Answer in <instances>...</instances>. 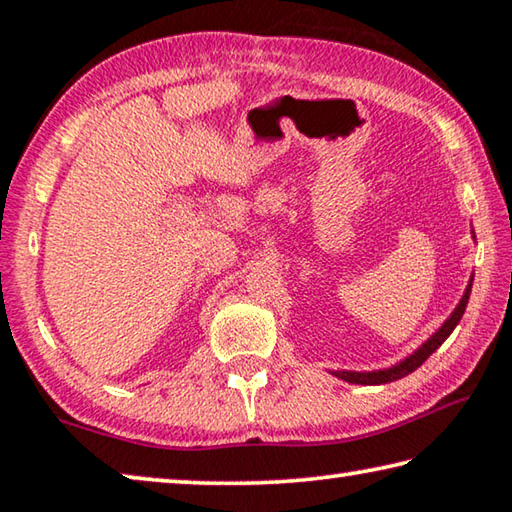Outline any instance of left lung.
<instances>
[{
  "instance_id": "1",
  "label": "left lung",
  "mask_w": 512,
  "mask_h": 512,
  "mask_svg": "<svg viewBox=\"0 0 512 512\" xmlns=\"http://www.w3.org/2000/svg\"><path fill=\"white\" fill-rule=\"evenodd\" d=\"M474 235V232H472ZM472 282H474V275L470 277V282H467L463 298L458 300L456 309L449 314V318L445 320L443 325H440L436 332H433L427 341H424L418 350L411 352L409 357H404L402 361H397L395 366L391 368H381V370H332L334 377H339L343 381H350V384H363V386H379V384H388V381H395V379H402L406 375H411L413 370H418L424 361L429 359V354L436 352L440 345L447 341V336L454 332V327L461 323V318L465 314V307H467V300H470V293H472Z\"/></svg>"
}]
</instances>
